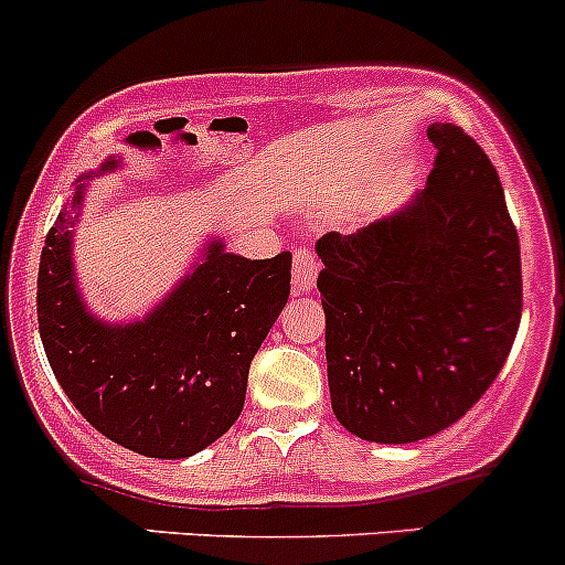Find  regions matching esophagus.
I'll return each instance as SVG.
<instances>
[{"label": "esophagus", "mask_w": 565, "mask_h": 565, "mask_svg": "<svg viewBox=\"0 0 565 565\" xmlns=\"http://www.w3.org/2000/svg\"><path fill=\"white\" fill-rule=\"evenodd\" d=\"M321 271L316 255L310 249H296L294 253V290L296 294H310L316 288V277Z\"/></svg>", "instance_id": "34e87169"}]
</instances>
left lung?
Masks as SVG:
<instances>
[{"label": "left lung", "instance_id": "left-lung-1", "mask_svg": "<svg viewBox=\"0 0 565 565\" xmlns=\"http://www.w3.org/2000/svg\"><path fill=\"white\" fill-rule=\"evenodd\" d=\"M427 188L351 236L318 239L331 411L356 438L413 444L473 408L514 345L520 236L490 157L451 121Z\"/></svg>", "mask_w": 565, "mask_h": 565}]
</instances>
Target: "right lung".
<instances>
[{
  "instance_id": "obj_1",
  "label": "right lung",
  "mask_w": 565,
  "mask_h": 565,
  "mask_svg": "<svg viewBox=\"0 0 565 565\" xmlns=\"http://www.w3.org/2000/svg\"><path fill=\"white\" fill-rule=\"evenodd\" d=\"M75 182L45 236L38 271V323L56 381L81 416L114 444L157 459H184L223 438L244 408L249 362L290 294V253L249 260L203 247L201 264L130 323L89 312L73 260V228L86 179Z\"/></svg>"
}]
</instances>
